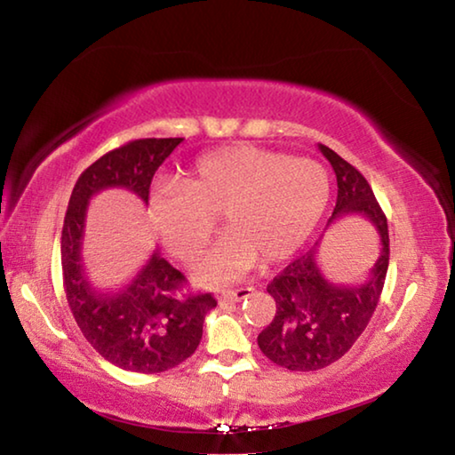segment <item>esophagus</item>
<instances>
[{
    "label": "esophagus",
    "instance_id": "1",
    "mask_svg": "<svg viewBox=\"0 0 455 455\" xmlns=\"http://www.w3.org/2000/svg\"><path fill=\"white\" fill-rule=\"evenodd\" d=\"M252 287H241V289H235V291H222L219 295V303H238L243 301V299L251 297L252 295Z\"/></svg>",
    "mask_w": 455,
    "mask_h": 455
}]
</instances>
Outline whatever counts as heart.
Instances as JSON below:
<instances>
[{
    "instance_id": "1",
    "label": "heart",
    "mask_w": 455,
    "mask_h": 455,
    "mask_svg": "<svg viewBox=\"0 0 455 455\" xmlns=\"http://www.w3.org/2000/svg\"><path fill=\"white\" fill-rule=\"evenodd\" d=\"M331 182L317 160L289 158L251 144L200 156L182 182L150 190L154 233L174 257L192 260L217 228L230 233L196 267L203 283H225L257 263L275 265L301 249L327 209Z\"/></svg>"
}]
</instances>
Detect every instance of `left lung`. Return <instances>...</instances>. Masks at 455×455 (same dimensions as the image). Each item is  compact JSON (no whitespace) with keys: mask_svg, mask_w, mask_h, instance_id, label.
<instances>
[{"mask_svg":"<svg viewBox=\"0 0 455 455\" xmlns=\"http://www.w3.org/2000/svg\"><path fill=\"white\" fill-rule=\"evenodd\" d=\"M319 150L337 176V204L327 227L345 217H363L379 241V257L365 281L335 284L317 263L319 238L309 252L292 260L271 281L267 291L275 299L276 313L257 341L273 363L291 371H317L353 347L379 303L389 265L387 219L369 182L325 144H319Z\"/></svg>","mask_w":455,"mask_h":455,"instance_id":"obj_1","label":"left lung"}]
</instances>
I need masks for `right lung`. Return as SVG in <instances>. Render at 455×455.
Masks as SVG:
<instances>
[{
    "mask_svg": "<svg viewBox=\"0 0 455 455\" xmlns=\"http://www.w3.org/2000/svg\"><path fill=\"white\" fill-rule=\"evenodd\" d=\"M180 142L144 138L98 158L76 182L61 228V273L76 323L100 355L134 373H160L188 359L217 301L211 292L179 297L184 275L158 249L122 289H96L82 260L88 203L106 188H126L148 204L154 172Z\"/></svg>",
    "mask_w": 455,
    "mask_h": 455,
    "instance_id": "1",
    "label": "right lung"
}]
</instances>
